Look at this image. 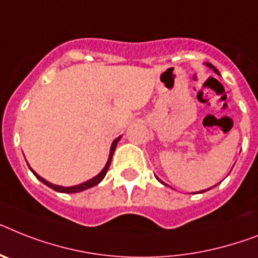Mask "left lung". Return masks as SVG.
I'll return each mask as SVG.
<instances>
[{
    "instance_id": "left-lung-1",
    "label": "left lung",
    "mask_w": 258,
    "mask_h": 258,
    "mask_svg": "<svg viewBox=\"0 0 258 258\" xmlns=\"http://www.w3.org/2000/svg\"><path fill=\"white\" fill-rule=\"evenodd\" d=\"M206 66H207V67H208V68H211V70H214V72H215V74H219V71H218V70H216V67H214V66L211 64V63H206ZM155 178H157V176H155ZM157 179H158V180H159V182L162 183V184H165V186H167V184H166V183H165V182H162V180L159 179V178H157ZM218 184H219V183H218ZM218 184H215V186H218ZM215 186L210 187V188H207V190H202V191H199V192H206V191L211 190V188H214V187H215Z\"/></svg>"
}]
</instances>
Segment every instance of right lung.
Instances as JSON below:
<instances>
[{
  "instance_id": "obj_1",
  "label": "right lung",
  "mask_w": 258,
  "mask_h": 258,
  "mask_svg": "<svg viewBox=\"0 0 258 258\" xmlns=\"http://www.w3.org/2000/svg\"><path fill=\"white\" fill-rule=\"evenodd\" d=\"M121 140V136L120 137H117L116 140H114L113 142H112V145H110V150H109V157H108V161H106L105 166H104V169L101 170V171L97 174L96 176H93V178H91L89 180H87V182H83L80 183V184H76V186H70V187H64V186H59V184H54V183L48 182V180H46L44 178H42L40 175H38L37 172L34 171L31 167H30V170L33 171V174L35 176H37L38 179L40 180L42 183H44L46 186H48L50 188H52V190L57 191V192H63V194H74V192H80V191H84V190H88V188H91V187L96 186V184H99L101 180L104 179V176H105L106 171H108V169H109L110 166V162H112V157H113V153L114 150H116V146L117 144H118V141Z\"/></svg>"
}]
</instances>
